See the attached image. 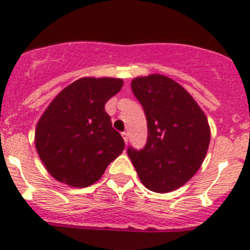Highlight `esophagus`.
Wrapping results in <instances>:
<instances>
[{
  "label": "esophagus",
  "mask_w": 250,
  "mask_h": 250,
  "mask_svg": "<svg viewBox=\"0 0 250 250\" xmlns=\"http://www.w3.org/2000/svg\"><path fill=\"white\" fill-rule=\"evenodd\" d=\"M122 137H123V141H125V143L128 144V133L127 132H123L122 133Z\"/></svg>",
  "instance_id": "esophagus-1"
}]
</instances>
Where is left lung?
Returning a JSON list of instances; mask_svg holds the SVG:
<instances>
[{
  "label": "left lung",
  "instance_id": "obj_1",
  "mask_svg": "<svg viewBox=\"0 0 250 250\" xmlns=\"http://www.w3.org/2000/svg\"><path fill=\"white\" fill-rule=\"evenodd\" d=\"M130 86L146 113L148 139L142 150L129 146L128 157L148 190H176L204 163L211 139L207 117L190 93L167 76H141Z\"/></svg>",
  "mask_w": 250,
  "mask_h": 250
}]
</instances>
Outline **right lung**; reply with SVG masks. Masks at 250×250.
<instances>
[{"label": "right lung", "instance_id": "add662e5", "mask_svg": "<svg viewBox=\"0 0 250 250\" xmlns=\"http://www.w3.org/2000/svg\"><path fill=\"white\" fill-rule=\"evenodd\" d=\"M122 79L83 78L50 102L36 128V148L49 174L72 188H86L125 149L104 104L121 91Z\"/></svg>", "mask_w": 250, "mask_h": 250}]
</instances>
